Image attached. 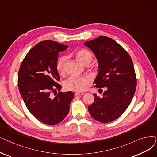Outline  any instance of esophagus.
I'll list each match as a JSON object with an SVG mask.
<instances>
[{
	"instance_id": "obj_1",
	"label": "esophagus",
	"mask_w": 157,
	"mask_h": 157,
	"mask_svg": "<svg viewBox=\"0 0 157 157\" xmlns=\"http://www.w3.org/2000/svg\"><path fill=\"white\" fill-rule=\"evenodd\" d=\"M83 94H84V93L82 92H76L74 94L75 95H82Z\"/></svg>"
}]
</instances>
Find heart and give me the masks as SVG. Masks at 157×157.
<instances>
[{"mask_svg": "<svg viewBox=\"0 0 157 157\" xmlns=\"http://www.w3.org/2000/svg\"><path fill=\"white\" fill-rule=\"evenodd\" d=\"M75 56L76 57L79 62L83 65H87L89 64L93 58V55L90 51L85 49H81L77 51L75 53ZM67 60V56H61L57 61L56 68L59 74H64L65 65ZM91 82L90 78L87 76H71L65 81L63 86L67 90L81 92L85 89L86 86Z\"/></svg>", "mask_w": 157, "mask_h": 157, "instance_id": "b5f03b06", "label": "heart"}]
</instances>
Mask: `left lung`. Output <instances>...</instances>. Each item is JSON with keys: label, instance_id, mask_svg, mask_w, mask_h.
<instances>
[{"label": "left lung", "instance_id": "obj_1", "mask_svg": "<svg viewBox=\"0 0 157 157\" xmlns=\"http://www.w3.org/2000/svg\"><path fill=\"white\" fill-rule=\"evenodd\" d=\"M84 44L99 62V72L94 83L103 97L94 94V103L88 107L91 116L107 123L119 118L130 105L137 86V78L129 54L113 39L104 36Z\"/></svg>", "mask_w": 157, "mask_h": 157}]
</instances>
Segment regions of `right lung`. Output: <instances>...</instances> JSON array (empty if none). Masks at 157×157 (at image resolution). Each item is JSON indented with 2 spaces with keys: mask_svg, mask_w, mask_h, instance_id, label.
<instances>
[{
  "mask_svg": "<svg viewBox=\"0 0 157 157\" xmlns=\"http://www.w3.org/2000/svg\"><path fill=\"white\" fill-rule=\"evenodd\" d=\"M67 48L55 41H42L28 52L19 69L18 86L24 103L33 116L45 124L55 125L65 118L74 95L72 92L57 94L62 88L58 83V52Z\"/></svg>",
  "mask_w": 157,
  "mask_h": 157,
  "instance_id": "obj_1",
  "label": "right lung"
}]
</instances>
